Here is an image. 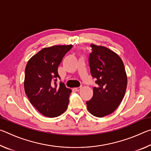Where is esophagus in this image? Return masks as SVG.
I'll return each mask as SVG.
<instances>
[{
  "label": "esophagus",
  "instance_id": "obj_1",
  "mask_svg": "<svg viewBox=\"0 0 151 151\" xmlns=\"http://www.w3.org/2000/svg\"><path fill=\"white\" fill-rule=\"evenodd\" d=\"M81 88H82V86H79V87L75 88L74 89H75V90L76 91H81Z\"/></svg>",
  "mask_w": 151,
  "mask_h": 151
}]
</instances>
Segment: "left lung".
<instances>
[{
    "label": "left lung",
    "instance_id": "left-lung-1",
    "mask_svg": "<svg viewBox=\"0 0 151 151\" xmlns=\"http://www.w3.org/2000/svg\"><path fill=\"white\" fill-rule=\"evenodd\" d=\"M88 62L91 75L96 87L93 96L86 101L88 111L96 117L113 112L123 99L127 86V76L123 62L115 52L103 46L91 44Z\"/></svg>",
    "mask_w": 151,
    "mask_h": 151
}]
</instances>
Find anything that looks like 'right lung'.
Segmentation results:
<instances>
[{
  "label": "right lung",
  "mask_w": 151,
  "mask_h": 151,
  "mask_svg": "<svg viewBox=\"0 0 151 151\" xmlns=\"http://www.w3.org/2000/svg\"><path fill=\"white\" fill-rule=\"evenodd\" d=\"M73 45L44 48L28 61L25 68L24 91L30 103L45 116L56 117L68 107L72 91L60 78L58 66Z\"/></svg>",
  "instance_id": "add662e5"
}]
</instances>
